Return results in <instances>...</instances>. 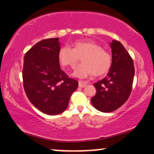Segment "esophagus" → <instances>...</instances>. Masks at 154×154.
I'll list each match as a JSON object with an SVG mask.
<instances>
[{
	"label": "esophagus",
	"instance_id": "esophagus-1",
	"mask_svg": "<svg viewBox=\"0 0 154 154\" xmlns=\"http://www.w3.org/2000/svg\"><path fill=\"white\" fill-rule=\"evenodd\" d=\"M88 82H85V81H79V87H81V88H84L86 86L88 85Z\"/></svg>",
	"mask_w": 154,
	"mask_h": 154
}]
</instances>
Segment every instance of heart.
<instances>
[{
    "mask_svg": "<svg viewBox=\"0 0 154 154\" xmlns=\"http://www.w3.org/2000/svg\"><path fill=\"white\" fill-rule=\"evenodd\" d=\"M82 57V63L77 67L74 76L85 78L94 74L101 76L109 70L111 56L105 49L91 40H79L74 43L73 48L65 46L58 52V59L63 67L74 68Z\"/></svg>",
    "mask_w": 154,
    "mask_h": 154,
    "instance_id": "heart-1",
    "label": "heart"
}]
</instances>
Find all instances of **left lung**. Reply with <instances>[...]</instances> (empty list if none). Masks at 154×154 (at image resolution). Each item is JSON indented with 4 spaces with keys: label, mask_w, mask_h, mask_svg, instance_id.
Masks as SVG:
<instances>
[{
    "label": "left lung",
    "mask_w": 154,
    "mask_h": 154,
    "mask_svg": "<svg viewBox=\"0 0 154 154\" xmlns=\"http://www.w3.org/2000/svg\"><path fill=\"white\" fill-rule=\"evenodd\" d=\"M112 64L105 78L94 84L96 95L91 98L94 107L103 112L114 111L128 99L134 75L133 60L120 42L110 43Z\"/></svg>",
    "instance_id": "obj_1"
}]
</instances>
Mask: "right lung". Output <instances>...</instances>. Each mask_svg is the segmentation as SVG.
<instances>
[{
  "label": "right lung",
  "mask_w": 154,
  "mask_h": 154,
  "mask_svg": "<svg viewBox=\"0 0 154 154\" xmlns=\"http://www.w3.org/2000/svg\"><path fill=\"white\" fill-rule=\"evenodd\" d=\"M58 38L38 42L26 53L22 70L24 89L31 103L47 115H58L68 106L78 82L60 69Z\"/></svg>",
  "instance_id": "obj_1"
}]
</instances>
